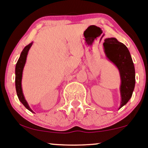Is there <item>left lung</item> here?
Listing matches in <instances>:
<instances>
[{
  "mask_svg": "<svg viewBox=\"0 0 148 148\" xmlns=\"http://www.w3.org/2000/svg\"><path fill=\"white\" fill-rule=\"evenodd\" d=\"M104 52L108 59L117 66L121 78V105L127 104L135 87V69L128 48L116 38H106L103 43Z\"/></svg>",
  "mask_w": 148,
  "mask_h": 148,
  "instance_id": "obj_1",
  "label": "left lung"
}]
</instances>
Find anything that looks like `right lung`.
<instances>
[{
  "label": "right lung",
  "mask_w": 148,
  "mask_h": 148,
  "mask_svg": "<svg viewBox=\"0 0 148 148\" xmlns=\"http://www.w3.org/2000/svg\"><path fill=\"white\" fill-rule=\"evenodd\" d=\"M33 42L30 43V44L26 45V47L24 48V49L21 52L20 56H19V59H18L17 63L16 64L15 67V87H16V94H17L19 100L21 101V103L24 105L26 108L31 111V112H34V111L30 108L29 104H28L27 101L25 99L24 94H23L22 92V88H21V79H22V73L23 70H24V67L26 64V57H27L28 52H29V49L32 46Z\"/></svg>",
  "instance_id": "1"
}]
</instances>
